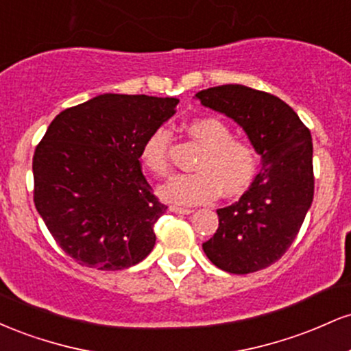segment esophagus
Segmentation results:
<instances>
[{
	"label": "esophagus",
	"mask_w": 351,
	"mask_h": 351,
	"mask_svg": "<svg viewBox=\"0 0 351 351\" xmlns=\"http://www.w3.org/2000/svg\"><path fill=\"white\" fill-rule=\"evenodd\" d=\"M171 213H176V215H191L193 209L189 208H180V206H170Z\"/></svg>",
	"instance_id": "1"
}]
</instances>
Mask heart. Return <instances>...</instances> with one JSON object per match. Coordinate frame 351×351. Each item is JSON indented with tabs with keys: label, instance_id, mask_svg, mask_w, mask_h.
<instances>
[{
	"label": "heart",
	"instance_id": "b5f03b06",
	"mask_svg": "<svg viewBox=\"0 0 351 351\" xmlns=\"http://www.w3.org/2000/svg\"><path fill=\"white\" fill-rule=\"evenodd\" d=\"M186 130L204 153L195 165L196 173L173 176L158 189L160 198L180 206H193L215 199L219 191L226 198L241 195L256 175V148L245 140L234 138L232 128L217 117L191 120ZM170 143L171 132L167 127L153 130L143 142L140 158L155 176L168 173Z\"/></svg>",
	"mask_w": 351,
	"mask_h": 351
}]
</instances>
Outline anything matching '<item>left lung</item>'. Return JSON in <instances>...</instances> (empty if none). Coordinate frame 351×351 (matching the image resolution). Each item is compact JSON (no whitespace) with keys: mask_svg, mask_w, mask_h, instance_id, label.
<instances>
[{"mask_svg":"<svg viewBox=\"0 0 351 351\" xmlns=\"http://www.w3.org/2000/svg\"><path fill=\"white\" fill-rule=\"evenodd\" d=\"M196 97L243 127L263 156V170L247 191L216 211L219 228L203 251L226 272L261 271L291 247L313 201L312 135L284 100L267 92L228 84Z\"/></svg>","mask_w":351,"mask_h":351,"instance_id":"8db88e82","label":"left lung"}]
</instances>
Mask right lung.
Instances as JSON below:
<instances>
[{
  "instance_id": "add662e5",
  "label": "right lung",
  "mask_w": 351,
  "mask_h": 351,
  "mask_svg": "<svg viewBox=\"0 0 351 351\" xmlns=\"http://www.w3.org/2000/svg\"><path fill=\"white\" fill-rule=\"evenodd\" d=\"M180 100L104 94L52 120L33 156L34 204L64 252L99 271H122L152 252L167 211L142 173L147 136Z\"/></svg>"
}]
</instances>
